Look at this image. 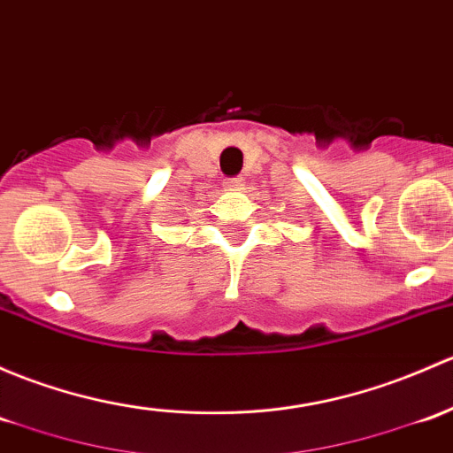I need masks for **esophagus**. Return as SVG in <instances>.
Masks as SVG:
<instances>
[{
  "instance_id": "1",
  "label": "esophagus",
  "mask_w": 453,
  "mask_h": 453,
  "mask_svg": "<svg viewBox=\"0 0 453 453\" xmlns=\"http://www.w3.org/2000/svg\"><path fill=\"white\" fill-rule=\"evenodd\" d=\"M226 187L227 188H239V187H242V178H241V175H236V178H227L226 180Z\"/></svg>"
}]
</instances>
